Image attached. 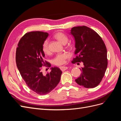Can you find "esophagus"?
Listing matches in <instances>:
<instances>
[{
    "mask_svg": "<svg viewBox=\"0 0 121 121\" xmlns=\"http://www.w3.org/2000/svg\"><path fill=\"white\" fill-rule=\"evenodd\" d=\"M60 69L62 71H63V72L65 71V70H66V69H68V67H65V66L60 67Z\"/></svg>",
    "mask_w": 121,
    "mask_h": 121,
    "instance_id": "34e87169",
    "label": "esophagus"
}]
</instances>
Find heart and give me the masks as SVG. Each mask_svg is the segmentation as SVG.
<instances>
[{"label":"heart","instance_id":"b5f03b06","mask_svg":"<svg viewBox=\"0 0 121 121\" xmlns=\"http://www.w3.org/2000/svg\"><path fill=\"white\" fill-rule=\"evenodd\" d=\"M54 38L63 44H65L68 40L69 38L67 36L62 32L56 33L53 36ZM42 48L43 52L45 54H48L49 53V49L48 47V41L45 40L42 44ZM70 57V55L68 52H63L60 53H58L55 56L53 60V63L56 65H61L65 64L66 60Z\"/></svg>","mask_w":121,"mask_h":121}]
</instances>
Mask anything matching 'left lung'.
<instances>
[{
	"instance_id": "obj_1",
	"label": "left lung",
	"mask_w": 121,
	"mask_h": 121,
	"mask_svg": "<svg viewBox=\"0 0 121 121\" xmlns=\"http://www.w3.org/2000/svg\"><path fill=\"white\" fill-rule=\"evenodd\" d=\"M70 33L75 40L76 55L72 63L82 61L84 65L75 81L87 88L95 87L101 81L108 67L105 44L95 31L85 26L73 27Z\"/></svg>"
}]
</instances>
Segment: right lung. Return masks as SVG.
<instances>
[{"mask_svg":"<svg viewBox=\"0 0 121 121\" xmlns=\"http://www.w3.org/2000/svg\"><path fill=\"white\" fill-rule=\"evenodd\" d=\"M48 33L35 31L26 33L17 44L16 60L20 74L29 88L40 95L49 93L60 80L62 72L57 67L51 68V72L44 75L42 66L50 64L44 60L45 57L42 46L48 37Z\"/></svg>","mask_w":121,"mask_h":121,"instance_id":"add662e5","label":"right lung"}]
</instances>
